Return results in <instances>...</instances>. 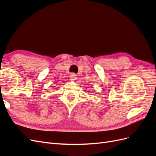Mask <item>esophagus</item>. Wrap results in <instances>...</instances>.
Wrapping results in <instances>:
<instances>
[{"instance_id": "obj_1", "label": "esophagus", "mask_w": 156, "mask_h": 156, "mask_svg": "<svg viewBox=\"0 0 156 156\" xmlns=\"http://www.w3.org/2000/svg\"><path fill=\"white\" fill-rule=\"evenodd\" d=\"M76 79H77V76H76V75H75V73H72L70 74V75H69V79H70V81H75V80H76Z\"/></svg>"}]
</instances>
